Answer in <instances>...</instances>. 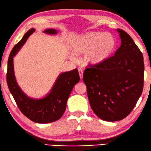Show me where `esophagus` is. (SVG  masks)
Segmentation results:
<instances>
[{
  "label": "esophagus",
  "instance_id": "34e87169",
  "mask_svg": "<svg viewBox=\"0 0 151 151\" xmlns=\"http://www.w3.org/2000/svg\"><path fill=\"white\" fill-rule=\"evenodd\" d=\"M78 74H79V76H80V78H83V70L81 69H79L78 70Z\"/></svg>",
  "mask_w": 151,
  "mask_h": 151
}]
</instances>
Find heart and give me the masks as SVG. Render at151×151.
<instances>
[{
    "mask_svg": "<svg viewBox=\"0 0 151 151\" xmlns=\"http://www.w3.org/2000/svg\"><path fill=\"white\" fill-rule=\"evenodd\" d=\"M115 44V40L110 33L94 31L78 37L74 43L73 52L77 55L88 53L87 61L97 65L109 58Z\"/></svg>",
    "mask_w": 151,
    "mask_h": 151,
    "instance_id": "heart-1",
    "label": "heart"
}]
</instances>
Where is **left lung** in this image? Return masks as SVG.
I'll return each instance as SVG.
<instances>
[{
    "label": "left lung",
    "mask_w": 151,
    "mask_h": 151,
    "mask_svg": "<svg viewBox=\"0 0 151 151\" xmlns=\"http://www.w3.org/2000/svg\"><path fill=\"white\" fill-rule=\"evenodd\" d=\"M118 31L122 42L114 55L99 64H88L83 77L93 111L109 122L122 120L131 113L144 87L142 52L128 33Z\"/></svg>",
    "instance_id": "left-lung-1"
}]
</instances>
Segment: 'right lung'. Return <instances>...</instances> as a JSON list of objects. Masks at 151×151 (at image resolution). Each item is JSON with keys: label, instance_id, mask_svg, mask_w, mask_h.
Returning <instances> with one entry per match:
<instances>
[{"label": "right lung", "instance_id": "right-lung-1", "mask_svg": "<svg viewBox=\"0 0 151 151\" xmlns=\"http://www.w3.org/2000/svg\"><path fill=\"white\" fill-rule=\"evenodd\" d=\"M35 29H31L23 36L22 40L14 46L8 59L7 83L9 90L20 111L31 120L37 123H49L59 120L64 113L68 99L80 77L77 69L61 74L51 92L42 99L35 100L26 96L17 84L14 73L13 57L20 50L27 38ZM44 33L55 34V29H47Z\"/></svg>", "mask_w": 151, "mask_h": 151}]
</instances>
